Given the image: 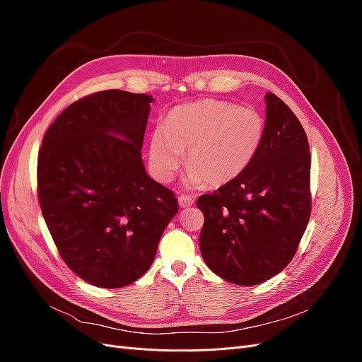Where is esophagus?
Segmentation results:
<instances>
[{
  "label": "esophagus",
  "instance_id": "1",
  "mask_svg": "<svg viewBox=\"0 0 362 362\" xmlns=\"http://www.w3.org/2000/svg\"><path fill=\"white\" fill-rule=\"evenodd\" d=\"M178 202H180V206L185 208V206H190L194 204V198L190 194H181L178 198Z\"/></svg>",
  "mask_w": 362,
  "mask_h": 362
}]
</instances>
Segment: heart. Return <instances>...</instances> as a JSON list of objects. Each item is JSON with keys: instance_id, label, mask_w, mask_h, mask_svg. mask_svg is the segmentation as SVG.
Segmentation results:
<instances>
[{"instance_id": "1", "label": "heart", "mask_w": 362, "mask_h": 362, "mask_svg": "<svg viewBox=\"0 0 362 362\" xmlns=\"http://www.w3.org/2000/svg\"><path fill=\"white\" fill-rule=\"evenodd\" d=\"M261 113L233 103L201 100L170 110L151 136L149 160L161 181H170L189 148L187 180L222 185L237 178L255 158L264 139Z\"/></svg>"}]
</instances>
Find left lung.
I'll list each match as a JSON object with an SVG mask.
<instances>
[{
  "label": "left lung",
  "instance_id": "8db88e82",
  "mask_svg": "<svg viewBox=\"0 0 362 362\" xmlns=\"http://www.w3.org/2000/svg\"><path fill=\"white\" fill-rule=\"evenodd\" d=\"M261 148L237 178L196 206L204 213L205 264L237 286H257L288 266L311 216L308 139L276 95H266Z\"/></svg>",
  "mask_w": 362,
  "mask_h": 362
}]
</instances>
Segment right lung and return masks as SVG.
<instances>
[{
    "label": "right lung",
    "mask_w": 362,
    "mask_h": 362,
    "mask_svg": "<svg viewBox=\"0 0 362 362\" xmlns=\"http://www.w3.org/2000/svg\"><path fill=\"white\" fill-rule=\"evenodd\" d=\"M152 101L124 90L84 96L57 116L39 149L43 218L62 259L96 287L144 276L178 213L175 193L141 161Z\"/></svg>",
    "instance_id": "1"
}]
</instances>
